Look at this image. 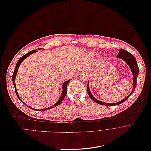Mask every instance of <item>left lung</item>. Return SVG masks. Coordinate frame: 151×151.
Here are the masks:
<instances>
[{
  "mask_svg": "<svg viewBox=\"0 0 151 151\" xmlns=\"http://www.w3.org/2000/svg\"><path fill=\"white\" fill-rule=\"evenodd\" d=\"M116 57L118 58H120L123 59L124 61H126L127 63V64L130 66L132 72L133 73V90L132 92L126 97L123 100H122V101L116 102V103H114V104H108V103H105V102H101L98 99H96L91 94V92H90L89 90V87H88V83L87 84V91L88 93V96L90 97L93 101H95V102H96L97 104H99L100 105H106V106H115V105H118L122 104L123 102H125L127 98L130 96L132 93L134 92V91L135 90V88L136 86V83H137V77L138 76L139 74V67L137 65V63L136 60V58H134V56L130 52H129L127 50H125L124 49H120L119 50V52L118 53V55L116 56Z\"/></svg>",
  "mask_w": 151,
  "mask_h": 151,
  "instance_id": "8db88e82",
  "label": "left lung"
}]
</instances>
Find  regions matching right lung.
I'll return each instance as SVG.
<instances>
[{
	"label": "right lung",
	"mask_w": 151,
	"mask_h": 151,
	"mask_svg": "<svg viewBox=\"0 0 151 151\" xmlns=\"http://www.w3.org/2000/svg\"><path fill=\"white\" fill-rule=\"evenodd\" d=\"M38 49H41V48H39ZM37 52V50H32V51H30V52H28V53H26L25 55H23L22 56H21V57L19 59V60H18L17 63V64H16V66H15V70H14V73H13V75H12V81H13V84H14V87H15V90L16 95H17V98H18V99H19L21 102H22L23 104H24V103L23 101L20 99V98L19 97V95H18V93H17V88H16V86H15V77H16V74H17V71H18V68H19V67L21 63L24 61V60L27 57H28V56H29L31 54H32V53H35V52ZM70 80H68V81H66L64 83V84H63V93H62V94H61V97H60L59 101H58L55 105H53V106H51L50 107H49V108H46V109H39V110H38V109H34V108H31V107H29V106H27V105H25V104H25L26 106H27L28 107H29L30 109H33V110H36V111H43L47 110V109H50V108H53V107H55V106H58V105H59L60 104H61V103L63 101V100L64 99V98H65V96H66V95H67V85H68V83L70 82Z\"/></svg>",
	"instance_id": "add662e5"
}]
</instances>
